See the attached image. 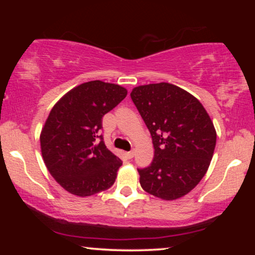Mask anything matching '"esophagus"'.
<instances>
[{"mask_svg":"<svg viewBox=\"0 0 255 255\" xmlns=\"http://www.w3.org/2000/svg\"><path fill=\"white\" fill-rule=\"evenodd\" d=\"M134 155V152L133 151H130V152H125V156H127L128 159H132Z\"/></svg>","mask_w":255,"mask_h":255,"instance_id":"esophagus-1","label":"esophagus"}]
</instances>
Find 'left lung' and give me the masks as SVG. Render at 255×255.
Returning <instances> with one entry per match:
<instances>
[{"mask_svg":"<svg viewBox=\"0 0 255 255\" xmlns=\"http://www.w3.org/2000/svg\"><path fill=\"white\" fill-rule=\"evenodd\" d=\"M130 96L154 146L151 165L138 168L141 188L166 201L184 196L214 155L217 135L210 117L200 101L167 82L135 87Z\"/></svg>","mask_w":255,"mask_h":255,"instance_id":"obj_1","label":"left lung"}]
</instances>
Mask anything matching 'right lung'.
I'll list each match as a JSON object with an SVG mask.
<instances>
[{
	"label": "right lung",
	"mask_w": 255,
	"mask_h": 255,
	"mask_svg": "<svg viewBox=\"0 0 255 255\" xmlns=\"http://www.w3.org/2000/svg\"><path fill=\"white\" fill-rule=\"evenodd\" d=\"M123 87L95 80L68 92L51 110L40 134L48 172L76 196L109 189L122 160L104 144L102 120L127 96Z\"/></svg>",
	"instance_id": "obj_1"
}]
</instances>
